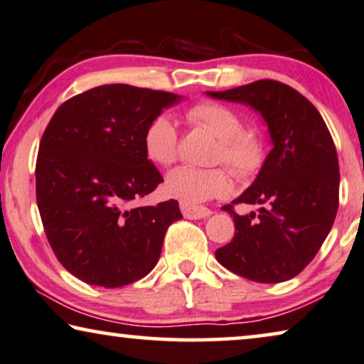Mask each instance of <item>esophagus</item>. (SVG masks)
I'll list each match as a JSON object with an SVG mask.
<instances>
[{"label": "esophagus", "mask_w": 364, "mask_h": 364, "mask_svg": "<svg viewBox=\"0 0 364 364\" xmlns=\"http://www.w3.org/2000/svg\"><path fill=\"white\" fill-rule=\"evenodd\" d=\"M181 213L186 219H203L211 216V211L208 208H199V206H193V204H186L181 203Z\"/></svg>", "instance_id": "34e87169"}]
</instances>
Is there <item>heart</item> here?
<instances>
[{
  "mask_svg": "<svg viewBox=\"0 0 364 364\" xmlns=\"http://www.w3.org/2000/svg\"><path fill=\"white\" fill-rule=\"evenodd\" d=\"M193 125L211 132L219 140L216 160L229 166L235 176L250 178L264 163V143L255 132L242 130V120L234 110L214 102H201L188 110ZM143 148L153 163L161 166L176 160L178 130L170 115H158L148 124L143 135ZM165 189L181 203H206L231 191V178L223 168L178 166L168 173Z\"/></svg>",
  "mask_w": 364,
  "mask_h": 364,
  "instance_id": "heart-1",
  "label": "heart"
}]
</instances>
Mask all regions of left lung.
I'll list each match as a JSON object with an SVG mask.
<instances>
[{"instance_id":"left-lung-1","label":"left lung","mask_w":364,"mask_h":364,"mask_svg":"<svg viewBox=\"0 0 364 364\" xmlns=\"http://www.w3.org/2000/svg\"><path fill=\"white\" fill-rule=\"evenodd\" d=\"M259 112L272 150L254 183L232 203H259V213L240 217L234 237L216 250L218 262L260 284L294 279L311 262L333 226L340 168L336 148L320 112L295 89L257 80L224 92H206Z\"/></svg>"}]
</instances>
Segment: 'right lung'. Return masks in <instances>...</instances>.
I'll return each mask as SVG.
<instances>
[{"instance_id":"right-lung-1","label":"right lung","mask_w":364,"mask_h":364,"mask_svg":"<svg viewBox=\"0 0 364 364\" xmlns=\"http://www.w3.org/2000/svg\"><path fill=\"white\" fill-rule=\"evenodd\" d=\"M181 95L107 84L55 110L39 143L36 199L64 269L90 285L115 289L145 277L160 259L178 201L135 208L163 181L143 135Z\"/></svg>"}]
</instances>
